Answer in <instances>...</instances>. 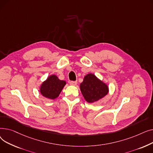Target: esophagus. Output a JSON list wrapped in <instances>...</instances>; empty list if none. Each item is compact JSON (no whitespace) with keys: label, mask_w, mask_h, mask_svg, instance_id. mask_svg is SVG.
<instances>
[{"label":"esophagus","mask_w":153,"mask_h":153,"mask_svg":"<svg viewBox=\"0 0 153 153\" xmlns=\"http://www.w3.org/2000/svg\"><path fill=\"white\" fill-rule=\"evenodd\" d=\"M77 81H70L69 82L70 85H76L77 84Z\"/></svg>","instance_id":"34e87169"}]
</instances>
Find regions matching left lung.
I'll use <instances>...</instances> for the list:
<instances>
[{"label":"left lung","mask_w":153,"mask_h":153,"mask_svg":"<svg viewBox=\"0 0 153 153\" xmlns=\"http://www.w3.org/2000/svg\"><path fill=\"white\" fill-rule=\"evenodd\" d=\"M80 89L85 100L94 103L102 99L108 93V85L93 74H87L80 84Z\"/></svg>","instance_id":"8db88e82"}]
</instances>
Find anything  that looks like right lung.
<instances>
[{
	"label": "right lung",
	"instance_id": "right-lung-1",
	"mask_svg": "<svg viewBox=\"0 0 153 153\" xmlns=\"http://www.w3.org/2000/svg\"><path fill=\"white\" fill-rule=\"evenodd\" d=\"M66 82L59 80L56 75L50 76L40 86V93L50 99L57 98Z\"/></svg>",
	"mask_w": 153,
	"mask_h": 153
}]
</instances>
